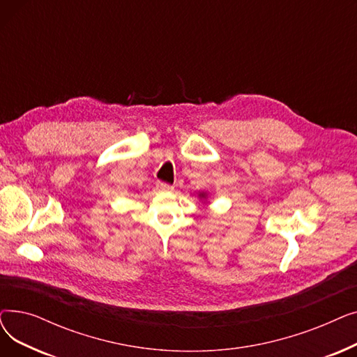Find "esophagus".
I'll list each match as a JSON object with an SVG mask.
<instances>
[{
  "label": "esophagus",
  "instance_id": "esophagus-1",
  "mask_svg": "<svg viewBox=\"0 0 357 357\" xmlns=\"http://www.w3.org/2000/svg\"><path fill=\"white\" fill-rule=\"evenodd\" d=\"M156 186H158V190H159V191H172V190H174V186H172V185L165 183V182H158V183H156Z\"/></svg>",
  "mask_w": 357,
  "mask_h": 357
}]
</instances>
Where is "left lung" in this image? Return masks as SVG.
Instances as JSON below:
<instances>
[{
    "instance_id": "obj_1",
    "label": "left lung",
    "mask_w": 357,
    "mask_h": 357,
    "mask_svg": "<svg viewBox=\"0 0 357 357\" xmlns=\"http://www.w3.org/2000/svg\"><path fill=\"white\" fill-rule=\"evenodd\" d=\"M202 197H204V194H202Z\"/></svg>"
}]
</instances>
